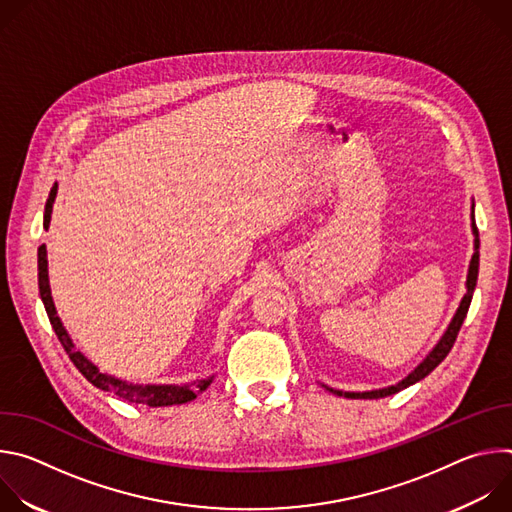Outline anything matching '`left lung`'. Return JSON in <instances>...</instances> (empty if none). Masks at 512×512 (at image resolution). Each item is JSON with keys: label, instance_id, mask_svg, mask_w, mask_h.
Instances as JSON below:
<instances>
[{"label": "left lung", "instance_id": "obj_1", "mask_svg": "<svg viewBox=\"0 0 512 512\" xmlns=\"http://www.w3.org/2000/svg\"><path fill=\"white\" fill-rule=\"evenodd\" d=\"M472 233H474V255H472V261H470V267H468V279H466V294L460 302V308L456 310V316L452 318L448 330L444 332V336L440 338V342L435 344V348L423 358V362H419L415 371H411L403 381H399L397 385H391V387H385V389H377V391H364V393H348V391H338V389H330L326 387L330 393L338 395V397H346V399H381V397H387V395H395L399 393L401 389H407L409 385H415L417 381L425 379L437 364H440L452 350L456 338H458V332L462 328V322L468 314V308H470V302H472V294H474V287H476V279H478V261H480V239H478V229H476V223H474V212H472Z\"/></svg>", "mask_w": 512, "mask_h": 512}]
</instances>
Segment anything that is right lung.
Segmentation results:
<instances>
[{
	"label": "right lung",
	"instance_id": "add662e5",
	"mask_svg": "<svg viewBox=\"0 0 512 512\" xmlns=\"http://www.w3.org/2000/svg\"><path fill=\"white\" fill-rule=\"evenodd\" d=\"M56 190H58V184L52 186L50 196L46 200L44 229H48V225H50V214H52V204H54V198H56ZM38 287H40V298L44 302L46 314L50 318V324H52L60 344L64 346V350L70 356V360L75 362V367L81 371V375L89 383H93L97 389L113 393V395H117V397H121L125 401H131V403H143V405H150V407H168V405H182V403H188V401L196 399V393H202L212 383V377L202 379L198 383H192L198 389V391H194L190 385H133V383L115 379V377H111L107 373H101L81 350L75 348V344H72L68 332L64 330V326H62V322H60V318L56 314V308H54V302H52V294H50V283H48L46 245L38 247Z\"/></svg>",
	"mask_w": 512,
	"mask_h": 512
}]
</instances>
